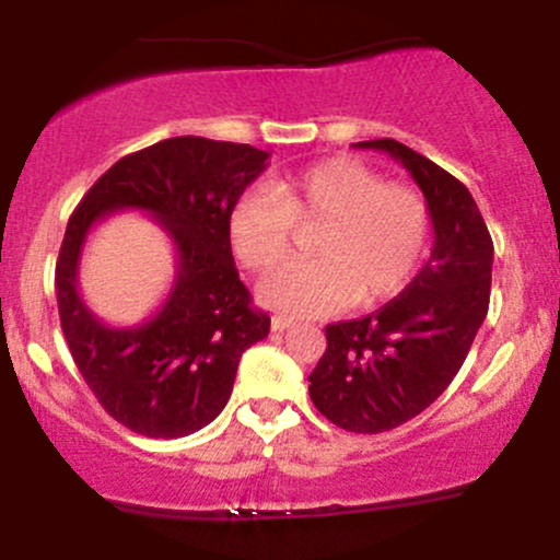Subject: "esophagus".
Here are the masks:
<instances>
[{
    "mask_svg": "<svg viewBox=\"0 0 560 560\" xmlns=\"http://www.w3.org/2000/svg\"><path fill=\"white\" fill-rule=\"evenodd\" d=\"M271 326H273V331H287V329H292L294 320L287 318V316H273Z\"/></svg>",
    "mask_w": 560,
    "mask_h": 560,
    "instance_id": "obj_1",
    "label": "esophagus"
}]
</instances>
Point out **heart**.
<instances>
[{
  "label": "heart",
  "mask_w": 560,
  "mask_h": 560,
  "mask_svg": "<svg viewBox=\"0 0 560 560\" xmlns=\"http://www.w3.org/2000/svg\"><path fill=\"white\" fill-rule=\"evenodd\" d=\"M294 226H320L316 260H294L260 284V300L292 318L374 305L408 284L432 231L416 186L387 182L361 160L331 158L247 191L229 210V242L249 271H271Z\"/></svg>",
  "instance_id": "obj_1"
}]
</instances>
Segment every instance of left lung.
I'll list each match as a JSON object with an SVG mask.
<instances>
[{"label": "left lung", "mask_w": 560, "mask_h": 560, "mask_svg": "<svg viewBox=\"0 0 560 560\" xmlns=\"http://www.w3.org/2000/svg\"><path fill=\"white\" fill-rule=\"evenodd\" d=\"M405 165L434 226L432 258L400 298L355 320L326 326L311 400L339 429L378 434L427 410L464 365L490 307L492 236L471 191L395 139L358 141Z\"/></svg>", "instance_id": "8db88e82"}]
</instances>
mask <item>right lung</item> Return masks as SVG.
<instances>
[{
    "label": "right lung",
    "instance_id": "right-lung-1",
    "mask_svg": "<svg viewBox=\"0 0 560 560\" xmlns=\"http://www.w3.org/2000/svg\"><path fill=\"white\" fill-rule=\"evenodd\" d=\"M268 152L205 137L163 139L120 158L70 215L55 268L60 326L102 408L131 432L176 440L226 408L240 358L268 337L229 242V210L266 171ZM115 209H144L177 247L164 307L133 330L102 325L78 294L85 234Z\"/></svg>",
    "mask_w": 560,
    "mask_h": 560
}]
</instances>
